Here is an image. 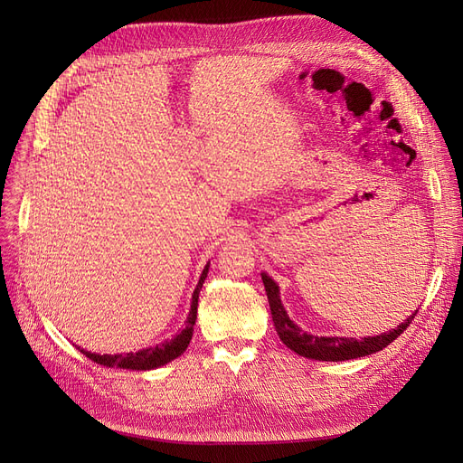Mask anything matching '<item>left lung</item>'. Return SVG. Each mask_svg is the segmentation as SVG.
<instances>
[{"instance_id":"obj_1","label":"left lung","mask_w":463,"mask_h":463,"mask_svg":"<svg viewBox=\"0 0 463 463\" xmlns=\"http://www.w3.org/2000/svg\"><path fill=\"white\" fill-rule=\"evenodd\" d=\"M262 283L266 288V297H269L272 321L279 334V339L290 351H295L297 354L313 358V360L339 362V360L360 358V356H368L372 353L383 351L386 345H391L400 334H403V330H407V326L412 323V319H415V315H417V311H415L398 328H392L391 332H383L381 335H373V337H362V339L337 337V335L335 337H325V335L319 337V335H311V334L302 332L293 321L288 319V315L279 300V288L270 276L262 274Z\"/></svg>"}]
</instances>
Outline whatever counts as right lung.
Segmentation results:
<instances>
[{"mask_svg":"<svg viewBox=\"0 0 463 463\" xmlns=\"http://www.w3.org/2000/svg\"><path fill=\"white\" fill-rule=\"evenodd\" d=\"M208 266L203 270V276L199 279V285L197 288H194L193 293V300H191V311H189V317L185 321V328L173 339H168V342L165 344H159L156 347H150V349H142L138 353H128V354H95V353H90V351H84L80 349L82 354H86L90 360L101 364V366H107V368H124V370H154V368H159L163 366V364H168L170 360H175L176 356H180L189 342H191V335H193V326H194V321H197V306H199V295H201V288H203V283L206 279V274H208Z\"/></svg>","mask_w":463,"mask_h":463,"instance_id":"1","label":"right lung"}]
</instances>
